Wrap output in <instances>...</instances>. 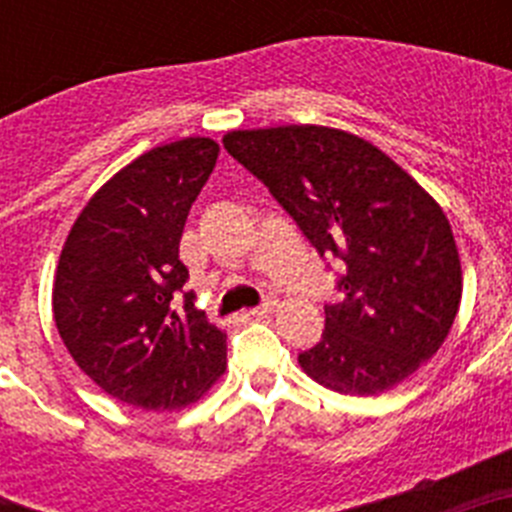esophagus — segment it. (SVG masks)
Listing matches in <instances>:
<instances>
[{
    "instance_id": "1",
    "label": "esophagus",
    "mask_w": 512,
    "mask_h": 512,
    "mask_svg": "<svg viewBox=\"0 0 512 512\" xmlns=\"http://www.w3.org/2000/svg\"><path fill=\"white\" fill-rule=\"evenodd\" d=\"M279 302L274 300V297H269V300L261 302L259 307H253V310H248V315H253V318H264V315H271V312L277 310Z\"/></svg>"
}]
</instances>
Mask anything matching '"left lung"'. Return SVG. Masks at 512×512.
Returning a JSON list of instances; mask_svg holds the SVG:
<instances>
[{"label": "left lung", "mask_w": 512, "mask_h": 512, "mask_svg": "<svg viewBox=\"0 0 512 512\" xmlns=\"http://www.w3.org/2000/svg\"><path fill=\"white\" fill-rule=\"evenodd\" d=\"M223 146L289 212L315 251L346 264L343 300L297 359L341 395H379L431 359L461 302L451 225L408 171L323 125L233 130Z\"/></svg>", "instance_id": "1"}]
</instances>
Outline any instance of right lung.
I'll use <instances>...</instances> for the list:
<instances>
[{
	"instance_id": "obj_1",
	"label": "right lung",
	"mask_w": 512,
	"mask_h": 512,
	"mask_svg": "<svg viewBox=\"0 0 512 512\" xmlns=\"http://www.w3.org/2000/svg\"><path fill=\"white\" fill-rule=\"evenodd\" d=\"M217 153L210 138L143 153L94 194L63 243L58 333L81 372L133 408H187L225 372L228 336L194 307L179 261L189 207Z\"/></svg>"
}]
</instances>
